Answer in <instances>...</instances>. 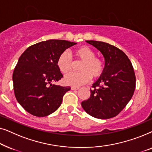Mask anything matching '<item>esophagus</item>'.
<instances>
[{
  "mask_svg": "<svg viewBox=\"0 0 152 152\" xmlns=\"http://www.w3.org/2000/svg\"><path fill=\"white\" fill-rule=\"evenodd\" d=\"M71 89H72V90H79V89H80V88H79V87L72 86L71 87Z\"/></svg>",
  "mask_w": 152,
  "mask_h": 152,
  "instance_id": "34e87169",
  "label": "esophagus"
}]
</instances>
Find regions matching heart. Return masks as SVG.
<instances>
[{
    "instance_id": "heart-1",
    "label": "heart",
    "mask_w": 152,
    "mask_h": 152,
    "mask_svg": "<svg viewBox=\"0 0 152 152\" xmlns=\"http://www.w3.org/2000/svg\"><path fill=\"white\" fill-rule=\"evenodd\" d=\"M74 55L79 61H82L80 66V72H70L64 78V82L68 86L79 87L86 84L93 78H98L103 73L104 63L99 57H95L93 49L82 45L75 50ZM71 57L67 52L60 54L57 61V66L62 73H67L72 67Z\"/></svg>"
}]
</instances>
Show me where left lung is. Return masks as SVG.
<instances>
[{
  "label": "left lung",
  "instance_id": "left-lung-1",
  "mask_svg": "<svg viewBox=\"0 0 152 152\" xmlns=\"http://www.w3.org/2000/svg\"><path fill=\"white\" fill-rule=\"evenodd\" d=\"M101 52L105 59L104 71L93 84L90 98L82 102L84 111L93 117L109 119L126 107L134 95L136 76L126 54L109 43L86 41Z\"/></svg>",
  "mask_w": 152,
  "mask_h": 152
}]
</instances>
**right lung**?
<instances>
[{
  "label": "right lung",
  "instance_id": "right-lung-1",
  "mask_svg": "<svg viewBox=\"0 0 152 152\" xmlns=\"http://www.w3.org/2000/svg\"><path fill=\"white\" fill-rule=\"evenodd\" d=\"M75 44L50 39L31 45L20 55L12 76L14 91L16 100L29 113L45 117L60 107L70 87L52 84L63 77L57 61L60 54Z\"/></svg>",
  "mask_w": 152,
  "mask_h": 152
}]
</instances>
